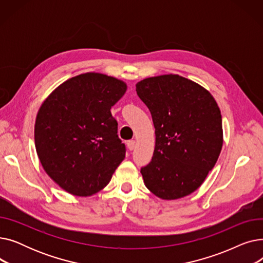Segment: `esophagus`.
Instances as JSON below:
<instances>
[{
  "mask_svg": "<svg viewBox=\"0 0 263 263\" xmlns=\"http://www.w3.org/2000/svg\"><path fill=\"white\" fill-rule=\"evenodd\" d=\"M127 146H128L129 150H133V149L135 148V141H134V140L128 141V142H127Z\"/></svg>",
  "mask_w": 263,
  "mask_h": 263,
  "instance_id": "obj_1",
  "label": "esophagus"
}]
</instances>
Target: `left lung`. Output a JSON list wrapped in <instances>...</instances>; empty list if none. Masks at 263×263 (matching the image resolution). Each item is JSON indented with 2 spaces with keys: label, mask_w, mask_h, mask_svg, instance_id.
<instances>
[{
  "label": "left lung",
  "mask_w": 263,
  "mask_h": 263,
  "mask_svg": "<svg viewBox=\"0 0 263 263\" xmlns=\"http://www.w3.org/2000/svg\"><path fill=\"white\" fill-rule=\"evenodd\" d=\"M136 92L156 129L154 157L141 170L145 185L166 200L190 195L202 184L222 150L216 101L205 88L178 74L144 79Z\"/></svg>",
  "instance_id": "1"
}]
</instances>
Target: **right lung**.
I'll return each mask as SVG.
<instances>
[{
	"instance_id": "1",
	"label": "right lung",
	"mask_w": 263,
	"mask_h": 263,
	"mask_svg": "<svg viewBox=\"0 0 263 263\" xmlns=\"http://www.w3.org/2000/svg\"><path fill=\"white\" fill-rule=\"evenodd\" d=\"M127 90L121 80L87 72L67 80L41 104L35 146L45 172L63 190L91 196L126 157L112 107Z\"/></svg>"
}]
</instances>
